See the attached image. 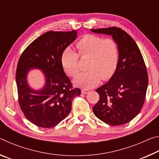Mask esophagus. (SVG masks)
<instances>
[{"label":"esophagus","mask_w":159,"mask_h":159,"mask_svg":"<svg viewBox=\"0 0 159 159\" xmlns=\"http://www.w3.org/2000/svg\"><path fill=\"white\" fill-rule=\"evenodd\" d=\"M88 92H89V91H88V90H87V89H82L81 90V93L83 94H87Z\"/></svg>","instance_id":"obj_1"}]
</instances>
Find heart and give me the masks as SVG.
I'll return each instance as SVG.
<instances>
[{
  "label": "heart",
  "instance_id": "1",
  "mask_svg": "<svg viewBox=\"0 0 159 159\" xmlns=\"http://www.w3.org/2000/svg\"><path fill=\"white\" fill-rule=\"evenodd\" d=\"M76 47L80 57H89L90 59L87 66L89 71L78 75L74 80L75 85L89 89L98 85L101 79H108L114 74L119 57L118 45L114 40L86 34L76 43ZM79 55L69 47L61 55V66L71 76H76L79 71Z\"/></svg>",
  "mask_w": 159,
  "mask_h": 159
}]
</instances>
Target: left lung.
<instances>
[{
  "label": "left lung",
  "mask_w": 159,
  "mask_h": 159,
  "mask_svg": "<svg viewBox=\"0 0 159 159\" xmlns=\"http://www.w3.org/2000/svg\"><path fill=\"white\" fill-rule=\"evenodd\" d=\"M91 31L112 36L119 52L114 74L96 89L99 99L93 107V112L107 124H125L140 112L145 100L149 79L144 59L133 38L120 28L113 26Z\"/></svg>",
  "instance_id": "left-lung-1"
}]
</instances>
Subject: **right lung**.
<instances>
[{"label":"right lung","instance_id":"1","mask_svg":"<svg viewBox=\"0 0 159 159\" xmlns=\"http://www.w3.org/2000/svg\"><path fill=\"white\" fill-rule=\"evenodd\" d=\"M76 31H48L26 48L16 71L18 101L25 117L38 127L50 128L59 124L71 111L72 101L80 95L73 88L61 64L63 51L75 41ZM31 68L41 69L46 79L44 87L35 91L26 76Z\"/></svg>","mask_w":159,"mask_h":159}]
</instances>
